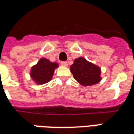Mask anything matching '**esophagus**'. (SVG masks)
I'll list each match as a JSON object with an SVG mask.
<instances>
[{
  "mask_svg": "<svg viewBox=\"0 0 134 134\" xmlns=\"http://www.w3.org/2000/svg\"><path fill=\"white\" fill-rule=\"evenodd\" d=\"M60 64L62 66H64V67H67V65H68L67 62H66V61H63V62H61Z\"/></svg>",
  "mask_w": 134,
  "mask_h": 134,
  "instance_id": "34e87169",
  "label": "esophagus"
}]
</instances>
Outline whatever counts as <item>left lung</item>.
<instances>
[{"label":"left lung","mask_w":134,"mask_h":134,"mask_svg":"<svg viewBox=\"0 0 134 134\" xmlns=\"http://www.w3.org/2000/svg\"><path fill=\"white\" fill-rule=\"evenodd\" d=\"M70 70L74 78L83 86H92L101 81V69L97 65L87 61L84 58L76 59Z\"/></svg>","instance_id":"1"}]
</instances>
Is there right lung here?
Listing matches in <instances>:
<instances>
[{
	"instance_id": "add662e5",
	"label": "right lung",
	"mask_w": 134,
	"mask_h": 134,
	"mask_svg": "<svg viewBox=\"0 0 134 134\" xmlns=\"http://www.w3.org/2000/svg\"><path fill=\"white\" fill-rule=\"evenodd\" d=\"M56 63H51L46 58H41L36 65L32 67L30 76L37 84H44L51 80L55 68Z\"/></svg>"
}]
</instances>
